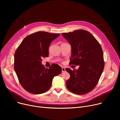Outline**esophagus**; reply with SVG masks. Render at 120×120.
<instances>
[{
	"label": "esophagus",
	"instance_id": "esophagus-1",
	"mask_svg": "<svg viewBox=\"0 0 120 120\" xmlns=\"http://www.w3.org/2000/svg\"><path fill=\"white\" fill-rule=\"evenodd\" d=\"M62 71L63 72H64L66 71V70H65V68L64 67H62Z\"/></svg>",
	"mask_w": 120,
	"mask_h": 120
}]
</instances>
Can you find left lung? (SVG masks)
Here are the masks:
<instances>
[{
    "instance_id": "8db88e82",
    "label": "left lung",
    "mask_w": 120,
    "mask_h": 120,
    "mask_svg": "<svg viewBox=\"0 0 120 120\" xmlns=\"http://www.w3.org/2000/svg\"><path fill=\"white\" fill-rule=\"evenodd\" d=\"M71 46L70 65H79L78 70L66 68L71 75L66 82L68 90L83 95L93 90L104 70L103 50L98 41L90 32L78 30L62 34Z\"/></svg>"
}]
</instances>
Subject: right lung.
Returning <instances> with one entry per match:
<instances>
[{"mask_svg":"<svg viewBox=\"0 0 120 120\" xmlns=\"http://www.w3.org/2000/svg\"><path fill=\"white\" fill-rule=\"evenodd\" d=\"M59 35L38 31L25 37L15 51L14 69L21 85L28 92H46L53 77L61 73L62 68L57 64H53L49 68L41 64L42 58L49 56L50 44Z\"/></svg>","mask_w":120,"mask_h":120,"instance_id":"obj_1","label":"right lung"}]
</instances>
